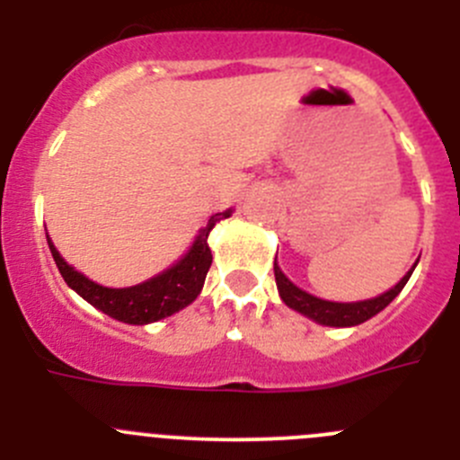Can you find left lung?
Returning a JSON list of instances; mask_svg holds the SVG:
<instances>
[{"label": "left lung", "instance_id": "1", "mask_svg": "<svg viewBox=\"0 0 460 460\" xmlns=\"http://www.w3.org/2000/svg\"><path fill=\"white\" fill-rule=\"evenodd\" d=\"M415 265H418V261H415ZM415 265L404 274V279H402L394 288L388 290V293L379 295V297L375 299H366V302H349V304L327 302V299H320L315 297V295H308L306 290L297 288V286H295V283L281 272L277 261H274V279H277L279 295H281V299L286 302V306H290L293 311L311 317V320H315L317 324H324V327H356V324H360V322L370 320V317H375L376 313L384 311V308L388 306L399 293H402V288L406 286L411 274H413Z\"/></svg>", "mask_w": 460, "mask_h": 460}]
</instances>
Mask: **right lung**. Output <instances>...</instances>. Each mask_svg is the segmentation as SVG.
Listing matches in <instances>:
<instances>
[{
    "label": "right lung",
    "mask_w": 460,
    "mask_h": 460,
    "mask_svg": "<svg viewBox=\"0 0 460 460\" xmlns=\"http://www.w3.org/2000/svg\"><path fill=\"white\" fill-rule=\"evenodd\" d=\"M229 216L231 208L210 216L208 225L199 231L188 254L179 263H174L170 270L149 279V281L131 286V288H106V286L90 281L88 277H84L72 265L66 263V259L58 254L49 238H47V244H49L51 256L56 261V268L63 274L67 286L76 290L85 302L100 308L106 315L115 317V320L127 322V324H149V322L163 320V317L181 311L188 304L195 302L197 295L201 293V286H204L206 272L213 263V254L208 250V234L216 226V222Z\"/></svg>",
    "instance_id": "1"
}]
</instances>
